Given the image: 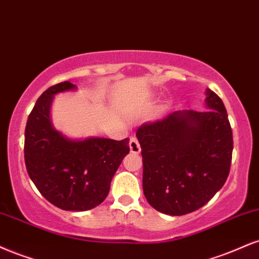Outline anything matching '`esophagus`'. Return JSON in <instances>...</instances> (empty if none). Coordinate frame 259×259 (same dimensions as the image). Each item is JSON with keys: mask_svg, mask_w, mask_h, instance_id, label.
Segmentation results:
<instances>
[{"mask_svg": "<svg viewBox=\"0 0 259 259\" xmlns=\"http://www.w3.org/2000/svg\"><path fill=\"white\" fill-rule=\"evenodd\" d=\"M129 147H130V152L134 154H139L141 152V147H140V143L136 138H132L129 142Z\"/></svg>", "mask_w": 259, "mask_h": 259, "instance_id": "esophagus-1", "label": "esophagus"}]
</instances>
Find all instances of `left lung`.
<instances>
[{"mask_svg":"<svg viewBox=\"0 0 259 259\" xmlns=\"http://www.w3.org/2000/svg\"><path fill=\"white\" fill-rule=\"evenodd\" d=\"M206 112L175 111L136 132L143 194L152 207L182 216L204 206L229 175L233 133L222 100L206 89Z\"/></svg>","mask_w":259,"mask_h":259,"instance_id":"1","label":"left lung"}]
</instances>
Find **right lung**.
Here are the masks:
<instances>
[{"mask_svg": "<svg viewBox=\"0 0 259 259\" xmlns=\"http://www.w3.org/2000/svg\"><path fill=\"white\" fill-rule=\"evenodd\" d=\"M70 82L39 96L25 127V165L30 179L49 202L66 211L92 210L110 192L112 177L129 153V139H68L53 126L51 107L59 93L76 90Z\"/></svg>", "mask_w": 259, "mask_h": 259, "instance_id": "add662e5", "label": "right lung"}]
</instances>
